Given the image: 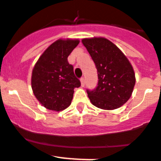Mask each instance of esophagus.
<instances>
[{"mask_svg": "<svg viewBox=\"0 0 161 161\" xmlns=\"http://www.w3.org/2000/svg\"><path fill=\"white\" fill-rule=\"evenodd\" d=\"M81 80V85H82V86H85V79L84 77H82L80 79Z\"/></svg>", "mask_w": 161, "mask_h": 161, "instance_id": "1", "label": "esophagus"}]
</instances>
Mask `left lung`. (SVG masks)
<instances>
[{
    "instance_id": "1",
    "label": "left lung",
    "mask_w": 161,
    "mask_h": 161,
    "mask_svg": "<svg viewBox=\"0 0 161 161\" xmlns=\"http://www.w3.org/2000/svg\"><path fill=\"white\" fill-rule=\"evenodd\" d=\"M97 69L98 83L94 90L86 89L93 105L113 110L126 103L135 84L132 65L121 50L105 38L83 39Z\"/></svg>"
}]
</instances>
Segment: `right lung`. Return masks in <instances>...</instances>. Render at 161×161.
Segmentation results:
<instances>
[{"instance_id":"1","label":"right lung","mask_w":161,"mask_h":161,"mask_svg":"<svg viewBox=\"0 0 161 161\" xmlns=\"http://www.w3.org/2000/svg\"><path fill=\"white\" fill-rule=\"evenodd\" d=\"M79 44V40H58L40 56L31 76V86L36 99L46 108L61 111L69 107L74 89L81 82L75 75L68 57Z\"/></svg>"}]
</instances>
